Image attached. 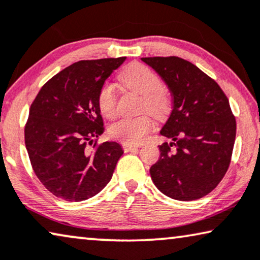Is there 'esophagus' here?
Instances as JSON below:
<instances>
[{
	"mask_svg": "<svg viewBox=\"0 0 260 260\" xmlns=\"http://www.w3.org/2000/svg\"><path fill=\"white\" fill-rule=\"evenodd\" d=\"M123 150L125 152H130V151H134V150H137L138 146L136 145H133V144H127V143H123Z\"/></svg>",
	"mask_w": 260,
	"mask_h": 260,
	"instance_id": "esophagus-1",
	"label": "esophagus"
}]
</instances>
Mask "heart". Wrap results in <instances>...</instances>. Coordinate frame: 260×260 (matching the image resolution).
<instances>
[{"mask_svg": "<svg viewBox=\"0 0 260 260\" xmlns=\"http://www.w3.org/2000/svg\"><path fill=\"white\" fill-rule=\"evenodd\" d=\"M121 81L127 88L143 96V108L156 116H163L169 110V97L161 88L159 77L148 67L134 63L121 74ZM115 86L111 83L101 85L97 93V103L100 111L105 117L111 118L116 115ZM153 126L152 119L148 115L138 117H123L114 122L109 127L111 137L119 139L127 144H137L146 137Z\"/></svg>", "mask_w": 260, "mask_h": 260, "instance_id": "heart-1", "label": "heart"}]
</instances>
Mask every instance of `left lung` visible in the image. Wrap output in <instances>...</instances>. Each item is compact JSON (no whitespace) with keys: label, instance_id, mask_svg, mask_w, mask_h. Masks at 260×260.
<instances>
[{"label":"left lung","instance_id":"1","mask_svg":"<svg viewBox=\"0 0 260 260\" xmlns=\"http://www.w3.org/2000/svg\"><path fill=\"white\" fill-rule=\"evenodd\" d=\"M167 83L172 111L160 135L172 142L159 145L160 157L150 168L156 187L177 201H194L216 187L230 165L236 119L220 86L185 59L143 57ZM175 145L176 150L171 151Z\"/></svg>","mask_w":260,"mask_h":260}]
</instances>
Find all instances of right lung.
I'll list each match as a JSON object with an SVG mask.
<instances>
[{
    "label": "right lung",
    "instance_id": "add662e5",
    "mask_svg": "<svg viewBox=\"0 0 260 260\" xmlns=\"http://www.w3.org/2000/svg\"><path fill=\"white\" fill-rule=\"evenodd\" d=\"M125 58L74 63L49 80L30 107L25 148L37 178L56 197L85 201L110 182L121 144L89 145L104 133L97 93Z\"/></svg>",
    "mask_w": 260,
    "mask_h": 260
}]
</instances>
